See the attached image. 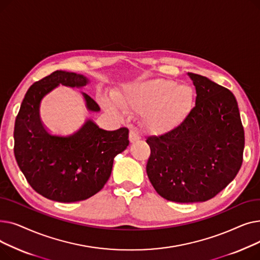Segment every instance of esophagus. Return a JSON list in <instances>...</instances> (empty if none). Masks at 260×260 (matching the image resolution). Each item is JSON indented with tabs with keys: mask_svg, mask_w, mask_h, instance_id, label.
Here are the masks:
<instances>
[{
	"mask_svg": "<svg viewBox=\"0 0 260 260\" xmlns=\"http://www.w3.org/2000/svg\"><path fill=\"white\" fill-rule=\"evenodd\" d=\"M140 139H141L140 132L137 128L131 129V132H129V141L133 143V142H136V141H139Z\"/></svg>",
	"mask_w": 260,
	"mask_h": 260,
	"instance_id": "34e87169",
	"label": "esophagus"
}]
</instances>
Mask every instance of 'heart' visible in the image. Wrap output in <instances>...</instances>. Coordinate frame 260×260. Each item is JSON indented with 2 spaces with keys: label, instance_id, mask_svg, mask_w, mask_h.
Listing matches in <instances>:
<instances>
[{
  "label": "heart",
  "instance_id": "heart-1",
  "mask_svg": "<svg viewBox=\"0 0 260 260\" xmlns=\"http://www.w3.org/2000/svg\"><path fill=\"white\" fill-rule=\"evenodd\" d=\"M117 105L129 114H144L148 129L165 133L183 121L194 103L193 89L169 79L135 83L116 97Z\"/></svg>",
  "mask_w": 260,
  "mask_h": 260
}]
</instances>
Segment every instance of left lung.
Masks as SVG:
<instances>
[{"instance_id": "left-lung-1", "label": "left lung", "mask_w": 260, "mask_h": 260, "mask_svg": "<svg viewBox=\"0 0 260 260\" xmlns=\"http://www.w3.org/2000/svg\"><path fill=\"white\" fill-rule=\"evenodd\" d=\"M196 88L195 106L172 131L149 136L148 179L167 200L192 203L213 197L242 165L244 131L233 92L207 77L187 73Z\"/></svg>"}]
</instances>
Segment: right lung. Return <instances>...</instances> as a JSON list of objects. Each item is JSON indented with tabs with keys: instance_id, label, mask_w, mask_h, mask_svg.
Masks as SVG:
<instances>
[{
	"instance_id": "right-lung-1",
	"label": "right lung",
	"mask_w": 260,
	"mask_h": 260,
	"mask_svg": "<svg viewBox=\"0 0 260 260\" xmlns=\"http://www.w3.org/2000/svg\"><path fill=\"white\" fill-rule=\"evenodd\" d=\"M89 83L83 75L57 71L27 90L16 118L15 157L26 180L37 193L58 202L85 200L99 190L111 176L115 157L127 147L128 129L100 128L91 119L68 136L46 131L40 118V104L59 85L81 88ZM89 112L99 105L81 92Z\"/></svg>"
}]
</instances>
